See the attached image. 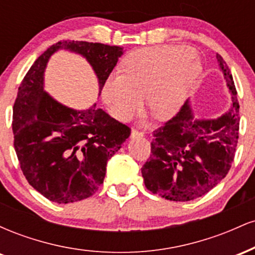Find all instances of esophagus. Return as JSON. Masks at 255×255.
Returning <instances> with one entry per match:
<instances>
[{
	"label": "esophagus",
	"instance_id": "esophagus-1",
	"mask_svg": "<svg viewBox=\"0 0 255 255\" xmlns=\"http://www.w3.org/2000/svg\"><path fill=\"white\" fill-rule=\"evenodd\" d=\"M142 135H144V133H142L141 130L136 129V128H133V129H131V133H130V136L131 137H134V136H142Z\"/></svg>",
	"mask_w": 255,
	"mask_h": 255
}]
</instances>
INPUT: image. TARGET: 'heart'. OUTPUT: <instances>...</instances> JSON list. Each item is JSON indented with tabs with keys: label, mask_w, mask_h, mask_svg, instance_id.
Listing matches in <instances>:
<instances>
[{
	"label": "heart",
	"mask_w": 255,
	"mask_h": 255,
	"mask_svg": "<svg viewBox=\"0 0 255 255\" xmlns=\"http://www.w3.org/2000/svg\"><path fill=\"white\" fill-rule=\"evenodd\" d=\"M121 72L108 78L103 86V98L114 116L121 121L134 118L146 97L151 113L166 120L186 101L201 66L191 48L162 45L130 52Z\"/></svg>",
	"instance_id": "heart-1"
}]
</instances>
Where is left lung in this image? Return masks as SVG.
Returning <instances> with one entry per match:
<instances>
[{"label":"left lung","instance_id":"obj_1","mask_svg":"<svg viewBox=\"0 0 255 255\" xmlns=\"http://www.w3.org/2000/svg\"><path fill=\"white\" fill-rule=\"evenodd\" d=\"M217 60L233 93V105L216 120H193L188 101L153 130L151 154L141 168L146 188L171 201L203 197L229 172L240 129V105L229 67Z\"/></svg>","mask_w":255,"mask_h":255}]
</instances>
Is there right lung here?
I'll return each instance as SVG.
<instances>
[{
    "label": "right lung",
    "mask_w": 255,
    "mask_h": 255,
    "mask_svg": "<svg viewBox=\"0 0 255 255\" xmlns=\"http://www.w3.org/2000/svg\"><path fill=\"white\" fill-rule=\"evenodd\" d=\"M61 48L86 57L97 74L101 90L124 48L83 40L57 42L37 58L17 90L11 126L22 174L46 199L68 204L98 191L107 162L130 135V128L97 109L96 104L77 111L45 93L44 69L49 57Z\"/></svg>",
    "instance_id": "obj_1"
}]
</instances>
